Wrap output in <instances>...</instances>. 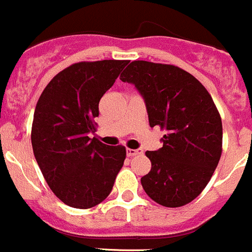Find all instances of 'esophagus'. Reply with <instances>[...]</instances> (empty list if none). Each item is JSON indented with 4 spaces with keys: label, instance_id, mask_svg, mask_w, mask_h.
<instances>
[{
    "label": "esophagus",
    "instance_id": "1",
    "mask_svg": "<svg viewBox=\"0 0 252 252\" xmlns=\"http://www.w3.org/2000/svg\"><path fill=\"white\" fill-rule=\"evenodd\" d=\"M126 154H127L128 158H133V156H137V155L142 154V150H133V149H127L126 150Z\"/></svg>",
    "mask_w": 252,
    "mask_h": 252
}]
</instances>
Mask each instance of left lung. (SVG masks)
Listing matches in <instances>:
<instances>
[{"mask_svg":"<svg viewBox=\"0 0 252 252\" xmlns=\"http://www.w3.org/2000/svg\"><path fill=\"white\" fill-rule=\"evenodd\" d=\"M120 78L141 94L150 126L167 131L162 147L146 152L151 171L141 177L145 192L166 207L189 204L206 188L222 152V124L211 94L172 64L132 61Z\"/></svg>","mask_w":252,"mask_h":252,"instance_id":"1","label":"left lung"}]
</instances>
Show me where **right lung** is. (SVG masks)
Wrapping results in <instances>:
<instances>
[{
  "label": "right lung",
  "instance_id": "right-lung-1",
  "mask_svg": "<svg viewBox=\"0 0 252 252\" xmlns=\"http://www.w3.org/2000/svg\"><path fill=\"white\" fill-rule=\"evenodd\" d=\"M128 63L125 60L78 62L48 82L36 105L33 155L52 192L75 209L102 202L126 158L125 146L90 137L98 102Z\"/></svg>",
  "mask_w": 252,
  "mask_h": 252
}]
</instances>
